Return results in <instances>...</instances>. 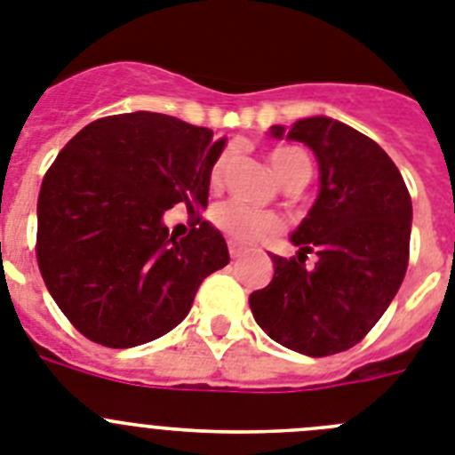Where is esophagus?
I'll return each instance as SVG.
<instances>
[{
  "mask_svg": "<svg viewBox=\"0 0 455 455\" xmlns=\"http://www.w3.org/2000/svg\"><path fill=\"white\" fill-rule=\"evenodd\" d=\"M228 248H230V257H232V259H239V257L243 255V248H239V246H236V243H232V241H230V246H228Z\"/></svg>",
  "mask_w": 455,
  "mask_h": 455,
  "instance_id": "esophagus-1",
  "label": "esophagus"
}]
</instances>
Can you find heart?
<instances>
[{"label": "heart", "mask_w": 455, "mask_h": 455, "mask_svg": "<svg viewBox=\"0 0 455 455\" xmlns=\"http://www.w3.org/2000/svg\"><path fill=\"white\" fill-rule=\"evenodd\" d=\"M268 162H271L273 172H275L280 182H284L289 175H293L300 168H307L309 171L307 156L299 150H291V148H277V150H273ZM228 166H230V155H220L214 166H212V184L214 187L223 184ZM214 223L232 241L241 243V246H251V243H257V241L268 239V236H273L280 230L277 216H273L271 212L248 207V204L239 203V200L225 203L223 207L216 209Z\"/></svg>", "instance_id": "1"}]
</instances>
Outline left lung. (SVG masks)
I'll list each match as a JSON object with an SVG mask.
<instances>
[{"label":"left lung","mask_w":455,"mask_h":455,"mask_svg":"<svg viewBox=\"0 0 455 455\" xmlns=\"http://www.w3.org/2000/svg\"><path fill=\"white\" fill-rule=\"evenodd\" d=\"M273 139L305 143L319 162V196L291 235V259L271 255L273 280L252 291L257 325L309 357L348 351L385 315L403 283L412 203L376 140L328 116L273 124ZM307 251L317 252L312 269Z\"/></svg>","instance_id":"obj_1"}]
</instances>
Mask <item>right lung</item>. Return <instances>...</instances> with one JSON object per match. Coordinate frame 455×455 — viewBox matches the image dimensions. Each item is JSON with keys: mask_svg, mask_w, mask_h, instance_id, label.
<instances>
[{"mask_svg": "<svg viewBox=\"0 0 455 455\" xmlns=\"http://www.w3.org/2000/svg\"><path fill=\"white\" fill-rule=\"evenodd\" d=\"M214 132L150 111L86 124L56 156L38 196L36 255L52 299L95 344L132 348L182 323L209 273L230 262L198 216L175 239L166 209L207 207Z\"/></svg>", "mask_w": 455, "mask_h": 455, "instance_id": "right-lung-1", "label": "right lung"}]
</instances>
